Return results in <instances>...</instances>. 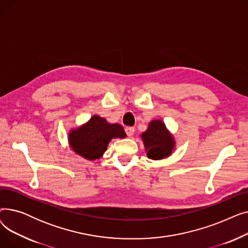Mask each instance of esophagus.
Masks as SVG:
<instances>
[{"mask_svg": "<svg viewBox=\"0 0 248 248\" xmlns=\"http://www.w3.org/2000/svg\"><path fill=\"white\" fill-rule=\"evenodd\" d=\"M124 131H125V133H126V135L128 137H132L134 135V133H135V127H133V126H125Z\"/></svg>", "mask_w": 248, "mask_h": 248, "instance_id": "1", "label": "esophagus"}]
</instances>
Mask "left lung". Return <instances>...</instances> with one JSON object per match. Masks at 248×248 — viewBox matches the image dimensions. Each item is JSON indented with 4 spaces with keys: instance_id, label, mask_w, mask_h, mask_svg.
I'll use <instances>...</instances> for the list:
<instances>
[{
    "instance_id": "1",
    "label": "left lung",
    "mask_w": 248,
    "mask_h": 248,
    "mask_svg": "<svg viewBox=\"0 0 248 248\" xmlns=\"http://www.w3.org/2000/svg\"><path fill=\"white\" fill-rule=\"evenodd\" d=\"M140 138L144 142L147 157L155 161L169 157L175 149L176 142L173 135L160 120L152 121Z\"/></svg>"
}]
</instances>
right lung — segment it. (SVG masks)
<instances>
[{"instance_id":"right-lung-1","label":"right lung","mask_w":248,"mask_h":248,"mask_svg":"<svg viewBox=\"0 0 248 248\" xmlns=\"http://www.w3.org/2000/svg\"><path fill=\"white\" fill-rule=\"evenodd\" d=\"M126 134L119 124H109L98 115L91 119L81 126L71 129L68 142L72 151L82 158L94 161L102 157L112 139H124Z\"/></svg>"}]
</instances>
